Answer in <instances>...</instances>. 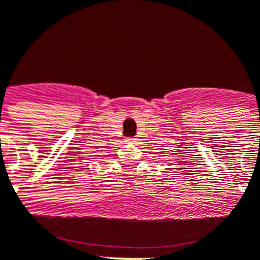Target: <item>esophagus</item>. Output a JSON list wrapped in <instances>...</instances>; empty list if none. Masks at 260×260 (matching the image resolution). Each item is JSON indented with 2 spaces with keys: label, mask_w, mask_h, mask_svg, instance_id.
<instances>
[{
  "label": "esophagus",
  "mask_w": 260,
  "mask_h": 260,
  "mask_svg": "<svg viewBox=\"0 0 260 260\" xmlns=\"http://www.w3.org/2000/svg\"><path fill=\"white\" fill-rule=\"evenodd\" d=\"M128 141H131V142H133V141H135V138H133V137H129V138H128Z\"/></svg>",
  "instance_id": "1"
}]
</instances>
